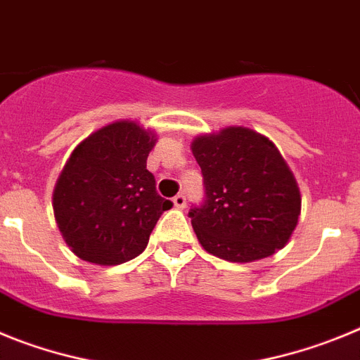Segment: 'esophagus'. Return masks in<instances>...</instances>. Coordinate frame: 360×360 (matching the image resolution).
<instances>
[{"instance_id":"esophagus-1","label":"esophagus","mask_w":360,"mask_h":360,"mask_svg":"<svg viewBox=\"0 0 360 360\" xmlns=\"http://www.w3.org/2000/svg\"><path fill=\"white\" fill-rule=\"evenodd\" d=\"M173 203H174V207H176V209H184V207H186V196L176 195L173 198Z\"/></svg>"}]
</instances>
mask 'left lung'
<instances>
[{
	"label": "left lung",
	"instance_id": "1",
	"mask_svg": "<svg viewBox=\"0 0 360 360\" xmlns=\"http://www.w3.org/2000/svg\"><path fill=\"white\" fill-rule=\"evenodd\" d=\"M203 202L189 218L209 254L234 263L272 256L290 240L301 212L299 187L269 139L247 128H225L195 139Z\"/></svg>",
	"mask_w": 360,
	"mask_h": 360
}]
</instances>
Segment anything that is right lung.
Here are the masks:
<instances>
[{
    "mask_svg": "<svg viewBox=\"0 0 360 360\" xmlns=\"http://www.w3.org/2000/svg\"><path fill=\"white\" fill-rule=\"evenodd\" d=\"M155 146L139 124L120 120L73 149L53 191V212L73 254L95 265H120L148 247L173 202L157 193L146 160Z\"/></svg>",
    "mask_w": 360,
    "mask_h": 360,
    "instance_id": "add662e5",
    "label": "right lung"
}]
</instances>
